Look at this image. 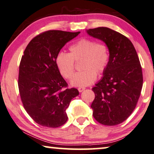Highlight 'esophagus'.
Instances as JSON below:
<instances>
[{
  "label": "esophagus",
  "instance_id": "esophagus-1",
  "mask_svg": "<svg viewBox=\"0 0 154 154\" xmlns=\"http://www.w3.org/2000/svg\"><path fill=\"white\" fill-rule=\"evenodd\" d=\"M85 89H86L85 87H79V88H78V91H79L80 93L82 92L83 91H84Z\"/></svg>",
  "mask_w": 154,
  "mask_h": 154
}]
</instances>
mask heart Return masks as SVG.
I'll use <instances>...</instances> for the list:
<instances>
[{"mask_svg": "<svg viewBox=\"0 0 154 154\" xmlns=\"http://www.w3.org/2000/svg\"><path fill=\"white\" fill-rule=\"evenodd\" d=\"M70 53H58L56 65L60 75L66 79L72 77L75 62L82 60L81 72H77L71 80V85L83 87L91 84L97 77L105 72L109 63V54L107 45L96 42L91 39L82 38L69 47Z\"/></svg>", "mask_w": 154, "mask_h": 154, "instance_id": "1", "label": "heart"}]
</instances>
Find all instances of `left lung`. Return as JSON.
Listing matches in <instances>:
<instances>
[{"label":"left lung","instance_id":"left-lung-1","mask_svg":"<svg viewBox=\"0 0 154 154\" xmlns=\"http://www.w3.org/2000/svg\"><path fill=\"white\" fill-rule=\"evenodd\" d=\"M86 32L103 41L109 52L104 76L92 88L93 115L103 125H118L132 114L141 94L143 77L139 58L131 41L114 30L98 27Z\"/></svg>","mask_w":154,"mask_h":154}]
</instances>
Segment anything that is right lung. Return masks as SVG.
Returning a JSON list of instances; mask_svg holds the SVG:
<instances>
[{
	"instance_id": "obj_1",
	"label": "right lung",
	"mask_w": 154,
	"mask_h": 154,
	"mask_svg": "<svg viewBox=\"0 0 154 154\" xmlns=\"http://www.w3.org/2000/svg\"><path fill=\"white\" fill-rule=\"evenodd\" d=\"M79 33L47 31L32 39L25 49L19 65V94L26 111L39 125L57 128L68 120L66 109L79 91L67 88L56 57Z\"/></svg>"
}]
</instances>
